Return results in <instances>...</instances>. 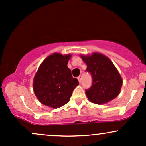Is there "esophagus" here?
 <instances>
[{
    "label": "esophagus",
    "instance_id": "1",
    "mask_svg": "<svg viewBox=\"0 0 146 146\" xmlns=\"http://www.w3.org/2000/svg\"><path fill=\"white\" fill-rule=\"evenodd\" d=\"M78 80L79 82L81 83V82H82V75H80V76L78 77Z\"/></svg>",
    "mask_w": 146,
    "mask_h": 146
}]
</instances>
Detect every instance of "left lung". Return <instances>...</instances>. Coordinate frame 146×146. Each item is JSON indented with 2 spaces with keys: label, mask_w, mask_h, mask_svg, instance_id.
<instances>
[{
  "label": "left lung",
  "mask_w": 146,
  "mask_h": 146,
  "mask_svg": "<svg viewBox=\"0 0 146 146\" xmlns=\"http://www.w3.org/2000/svg\"><path fill=\"white\" fill-rule=\"evenodd\" d=\"M81 58L86 64V71L93 80L92 86L86 90L88 100L103 104L118 96L123 81L111 60L99 53H93L91 56L82 55Z\"/></svg>",
  "instance_id": "8db88e82"
}]
</instances>
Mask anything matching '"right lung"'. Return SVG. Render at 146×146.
<instances>
[{
    "instance_id": "1",
    "label": "right lung",
    "mask_w": 146,
    "mask_h": 146,
    "mask_svg": "<svg viewBox=\"0 0 146 146\" xmlns=\"http://www.w3.org/2000/svg\"><path fill=\"white\" fill-rule=\"evenodd\" d=\"M71 56L53 53L42 62L33 78V91L42 104L58 108L69 102L78 80L67 64Z\"/></svg>"
}]
</instances>
